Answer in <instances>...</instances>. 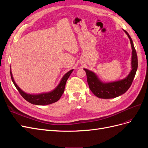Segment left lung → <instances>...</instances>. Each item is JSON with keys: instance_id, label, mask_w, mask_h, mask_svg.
<instances>
[{"instance_id": "obj_1", "label": "left lung", "mask_w": 148, "mask_h": 148, "mask_svg": "<svg viewBox=\"0 0 148 148\" xmlns=\"http://www.w3.org/2000/svg\"><path fill=\"white\" fill-rule=\"evenodd\" d=\"M124 31L130 40L132 48V70L126 78L117 82L104 83L98 79L97 76L92 71L84 69L86 73L87 82L89 89L94 95L99 98L111 99L123 95L131 86L135 78L138 69V57L131 37L126 31L124 30Z\"/></svg>"}]
</instances>
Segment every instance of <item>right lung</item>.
Returning a JSON list of instances; mask_svg holds the SVG:
<instances>
[{"label": "right lung", "mask_w": 148, "mask_h": 148, "mask_svg": "<svg viewBox=\"0 0 148 148\" xmlns=\"http://www.w3.org/2000/svg\"><path fill=\"white\" fill-rule=\"evenodd\" d=\"M73 70H71L64 76V77L62 78L60 83H59V85H58V86L54 89V90H53L50 92L43 93V94H41V95H28V94H26L25 92H23L15 83L14 79H13V78L12 77V74L11 71H10V76H11L12 82L13 84H14L16 88L17 89V90L18 91L21 96L23 97L26 101H27L28 102H30L31 104H33L44 106V105L52 104V103H54L59 100V99L61 97L62 95H63V93L64 92L65 84H66L67 79H68V78H69L70 75H71Z\"/></svg>", "instance_id": "add662e5"}]
</instances>
